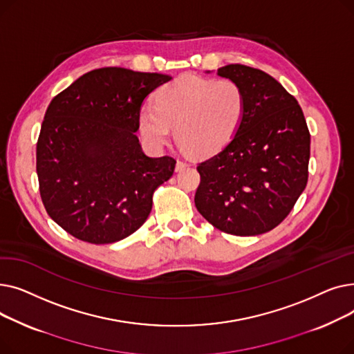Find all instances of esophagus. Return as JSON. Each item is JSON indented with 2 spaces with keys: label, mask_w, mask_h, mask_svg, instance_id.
I'll use <instances>...</instances> for the list:
<instances>
[{
  "label": "esophagus",
  "mask_w": 354,
  "mask_h": 354,
  "mask_svg": "<svg viewBox=\"0 0 354 354\" xmlns=\"http://www.w3.org/2000/svg\"><path fill=\"white\" fill-rule=\"evenodd\" d=\"M187 166H189L187 162L182 160V159H178V160H176V166H175V169H176V171H182V169H185V167H187Z\"/></svg>",
  "instance_id": "1"
}]
</instances>
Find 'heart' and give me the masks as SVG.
Returning a JSON list of instances; mask_svg holds the SVG:
<instances>
[{"mask_svg":"<svg viewBox=\"0 0 354 354\" xmlns=\"http://www.w3.org/2000/svg\"><path fill=\"white\" fill-rule=\"evenodd\" d=\"M247 107L245 93L231 79L182 76L165 84L139 111V132L152 147H162L175 127L178 143L194 156L219 152L235 136Z\"/></svg>","mask_w":354,"mask_h":354,"instance_id":"b5f03b06","label":"heart"}]
</instances>
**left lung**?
<instances>
[{"label": "left lung", "instance_id": "8db88e82", "mask_svg": "<svg viewBox=\"0 0 354 354\" xmlns=\"http://www.w3.org/2000/svg\"><path fill=\"white\" fill-rule=\"evenodd\" d=\"M218 76L243 87L247 107L231 142L198 165L195 207L219 231L259 235L281 224L306 188L310 132L299 102L270 74L228 64Z\"/></svg>", "mask_w": 354, "mask_h": 354}]
</instances>
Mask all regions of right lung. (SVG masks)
<instances>
[{"label":"right lung","mask_w":354,"mask_h":354,"mask_svg":"<svg viewBox=\"0 0 354 354\" xmlns=\"http://www.w3.org/2000/svg\"><path fill=\"white\" fill-rule=\"evenodd\" d=\"M172 77L122 67L91 70L47 107L37 176L50 218L90 244L138 231L153 191L174 175L171 156L149 158L136 136L145 99Z\"/></svg>","instance_id":"right-lung-1"}]
</instances>
